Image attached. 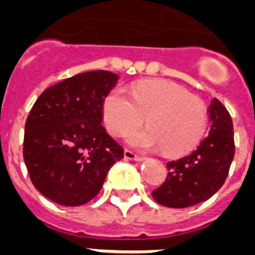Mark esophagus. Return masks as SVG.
Here are the masks:
<instances>
[{"mask_svg": "<svg viewBox=\"0 0 255 255\" xmlns=\"http://www.w3.org/2000/svg\"><path fill=\"white\" fill-rule=\"evenodd\" d=\"M124 158L129 159V160H137V162H141V160H144V156H141V155H137L131 149H124Z\"/></svg>", "mask_w": 255, "mask_h": 255, "instance_id": "34e87169", "label": "esophagus"}]
</instances>
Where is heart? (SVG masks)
<instances>
[{
  "label": "heart",
  "instance_id": "obj_1",
  "mask_svg": "<svg viewBox=\"0 0 255 255\" xmlns=\"http://www.w3.org/2000/svg\"><path fill=\"white\" fill-rule=\"evenodd\" d=\"M107 129L122 136L145 123L147 129L132 132L128 141L137 148L162 147L171 156L191 151L205 133L207 112L201 99L168 80H148L132 89L108 93L103 104Z\"/></svg>",
  "mask_w": 255,
  "mask_h": 255
}]
</instances>
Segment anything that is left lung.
I'll return each mask as SVG.
<instances>
[{
  "instance_id": "left-lung-1",
  "label": "left lung",
  "mask_w": 255,
  "mask_h": 255,
  "mask_svg": "<svg viewBox=\"0 0 255 255\" xmlns=\"http://www.w3.org/2000/svg\"><path fill=\"white\" fill-rule=\"evenodd\" d=\"M209 114L210 132L198 148L167 163L164 183L152 191L159 205L174 209L198 205L213 197L225 183L236 152L233 120L218 99H213Z\"/></svg>"
}]
</instances>
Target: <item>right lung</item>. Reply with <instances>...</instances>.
I'll return each instance as SVG.
<instances>
[{"instance_id":"obj_1","label":"right lung","mask_w":255,"mask_h":255,"mask_svg":"<svg viewBox=\"0 0 255 255\" xmlns=\"http://www.w3.org/2000/svg\"><path fill=\"white\" fill-rule=\"evenodd\" d=\"M119 76L79 73L46 88L25 123L24 160L34 187L63 206H81L102 190L123 147L102 126L103 104Z\"/></svg>"}]
</instances>
